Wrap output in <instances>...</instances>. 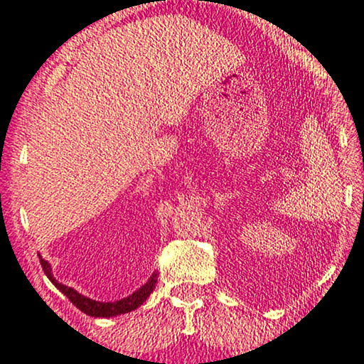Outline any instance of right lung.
<instances>
[{"mask_svg":"<svg viewBox=\"0 0 364 364\" xmlns=\"http://www.w3.org/2000/svg\"><path fill=\"white\" fill-rule=\"evenodd\" d=\"M38 259H41L43 272H46V275L50 282H52L55 287H57L60 291L63 293L66 298H68L71 303L77 307V309L82 311L85 314L91 316V317H115V316L127 314V312L135 311L136 307L141 306L144 301L149 298V294L153 293V289L156 287V282H158V273H153V275L149 277L148 282L144 283L141 288H138L133 294L127 296V298H124V299L114 301V303H110V301L109 303H100V301L87 298V296H85V294H80L76 289L66 287V284H63V283H58L53 277L52 267H50L48 262L46 259H42L41 254H38Z\"/></svg>","mask_w":364,"mask_h":364,"instance_id":"1","label":"right lung"}]
</instances>
